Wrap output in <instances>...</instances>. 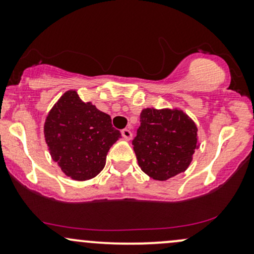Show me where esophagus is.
<instances>
[{"label": "esophagus", "mask_w": 254, "mask_h": 254, "mask_svg": "<svg viewBox=\"0 0 254 254\" xmlns=\"http://www.w3.org/2000/svg\"><path fill=\"white\" fill-rule=\"evenodd\" d=\"M122 136H123L127 141H130V139L132 138V132H131L130 129H123L122 130Z\"/></svg>", "instance_id": "esophagus-1"}]
</instances>
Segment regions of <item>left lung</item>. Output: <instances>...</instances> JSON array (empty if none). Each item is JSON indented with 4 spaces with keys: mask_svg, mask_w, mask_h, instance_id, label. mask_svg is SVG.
Returning a JSON list of instances; mask_svg holds the SVG:
<instances>
[{
    "mask_svg": "<svg viewBox=\"0 0 254 254\" xmlns=\"http://www.w3.org/2000/svg\"><path fill=\"white\" fill-rule=\"evenodd\" d=\"M141 170L155 180L170 179L188 170L198 149L197 127L179 109H144L132 141Z\"/></svg>",
    "mask_w": 254,
    "mask_h": 254,
    "instance_id": "8db88e82",
    "label": "left lung"
}]
</instances>
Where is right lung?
I'll use <instances>...</instances> for the list:
<instances>
[{
  "label": "right lung",
  "mask_w": 254,
  "mask_h": 254,
  "mask_svg": "<svg viewBox=\"0 0 254 254\" xmlns=\"http://www.w3.org/2000/svg\"><path fill=\"white\" fill-rule=\"evenodd\" d=\"M50 155L65 176L84 182L97 177L106 155L121 137L107 113L83 103L76 90L65 92L52 106L44 123Z\"/></svg>",
  "instance_id": "obj_1"
}]
</instances>
